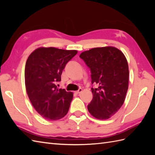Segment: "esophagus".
<instances>
[{
	"mask_svg": "<svg viewBox=\"0 0 155 155\" xmlns=\"http://www.w3.org/2000/svg\"><path fill=\"white\" fill-rule=\"evenodd\" d=\"M82 91H83V89H82V88H79V89H78L77 91H76L75 93L77 94H80Z\"/></svg>",
	"mask_w": 155,
	"mask_h": 155,
	"instance_id": "esophagus-1",
	"label": "esophagus"
}]
</instances>
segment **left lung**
Instances as JSON below:
<instances>
[{"label":"left lung","mask_w":155,"mask_h":155,"mask_svg":"<svg viewBox=\"0 0 155 155\" xmlns=\"http://www.w3.org/2000/svg\"><path fill=\"white\" fill-rule=\"evenodd\" d=\"M80 57L91 71L93 98L88 104L92 116L107 120L123 104L128 88L129 71L126 57L116 47H97L82 52Z\"/></svg>","instance_id":"obj_1"}]
</instances>
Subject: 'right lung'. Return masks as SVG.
Segmentation results:
<instances>
[{"label":"right lung","instance_id":"add662e5","mask_svg":"<svg viewBox=\"0 0 155 155\" xmlns=\"http://www.w3.org/2000/svg\"><path fill=\"white\" fill-rule=\"evenodd\" d=\"M77 52L39 47L28 56L25 69L26 91L35 109L45 119L57 120L68 113L73 93L57 88L55 84L61 81L66 64Z\"/></svg>","mask_w":155,"mask_h":155}]
</instances>
